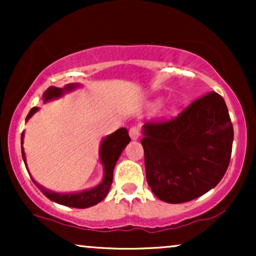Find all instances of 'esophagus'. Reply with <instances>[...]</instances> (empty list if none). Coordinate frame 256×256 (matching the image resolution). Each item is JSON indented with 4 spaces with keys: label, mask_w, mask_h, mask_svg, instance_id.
I'll return each instance as SVG.
<instances>
[{
    "label": "esophagus",
    "mask_w": 256,
    "mask_h": 256,
    "mask_svg": "<svg viewBox=\"0 0 256 256\" xmlns=\"http://www.w3.org/2000/svg\"><path fill=\"white\" fill-rule=\"evenodd\" d=\"M140 136V126H132L130 128V137L132 140H138Z\"/></svg>",
    "instance_id": "34e87169"
}]
</instances>
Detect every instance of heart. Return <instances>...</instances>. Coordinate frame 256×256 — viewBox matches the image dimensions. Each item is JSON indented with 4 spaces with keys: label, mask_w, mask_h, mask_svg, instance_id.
Here are the masks:
<instances>
[{
    "label": "heart",
    "mask_w": 256,
    "mask_h": 256,
    "mask_svg": "<svg viewBox=\"0 0 256 256\" xmlns=\"http://www.w3.org/2000/svg\"><path fill=\"white\" fill-rule=\"evenodd\" d=\"M160 104H161L160 101H156V102H155V104H154V106H155V107H158V106H160Z\"/></svg>",
    "instance_id": "heart-1"
}]
</instances>
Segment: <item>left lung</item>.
<instances>
[{
	"instance_id": "1",
	"label": "left lung",
	"mask_w": 256,
	"mask_h": 256,
	"mask_svg": "<svg viewBox=\"0 0 256 256\" xmlns=\"http://www.w3.org/2000/svg\"><path fill=\"white\" fill-rule=\"evenodd\" d=\"M146 182L158 198L183 204L216 186L231 158L234 128L224 98L208 92L178 116L146 122Z\"/></svg>"
}]
</instances>
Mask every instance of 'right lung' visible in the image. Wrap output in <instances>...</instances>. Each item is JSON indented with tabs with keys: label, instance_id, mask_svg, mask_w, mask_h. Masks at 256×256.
Instances as JSON below:
<instances>
[{
	"label": "right lung",
	"instance_id": "add662e5",
	"mask_svg": "<svg viewBox=\"0 0 256 256\" xmlns=\"http://www.w3.org/2000/svg\"><path fill=\"white\" fill-rule=\"evenodd\" d=\"M79 84H67L64 88H55L50 86L46 90V92L43 94V101L48 102L52 98H58L64 95V92H68V91L74 90L76 88H78ZM38 110V107H34L28 112V118L26 122L34 116V113ZM22 140H24V132L22 134V160H24L25 166L26 165V156L24 148H22ZM131 138L128 136V132L125 128H119L116 132L110 134V136L104 137L102 140L101 146H100V161L102 162L104 166V180L100 183L98 186L92 188L89 190H83L80 192H68V194H60V192H54L50 190L46 189L42 185H40L34 180V178L31 179L34 184L37 185L38 189L42 192L44 195L46 196L52 201L56 202L58 204L67 206V207H73V208H88L91 206L98 204V202H101L102 200H104L107 196L108 192L110 189L112 182H113V171L114 167H116V161L122 154V150L126 146L130 143Z\"/></svg>",
	"mask_w": 256,
	"mask_h": 256
}]
</instances>
